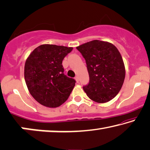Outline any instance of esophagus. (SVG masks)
I'll use <instances>...</instances> for the list:
<instances>
[{
    "mask_svg": "<svg viewBox=\"0 0 150 150\" xmlns=\"http://www.w3.org/2000/svg\"><path fill=\"white\" fill-rule=\"evenodd\" d=\"M75 80H76V82H79V76H76V77H75Z\"/></svg>",
    "mask_w": 150,
    "mask_h": 150,
    "instance_id": "esophagus-1",
    "label": "esophagus"
}]
</instances>
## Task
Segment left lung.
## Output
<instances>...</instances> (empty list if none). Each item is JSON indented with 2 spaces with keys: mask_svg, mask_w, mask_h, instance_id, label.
<instances>
[{
  "mask_svg": "<svg viewBox=\"0 0 150 150\" xmlns=\"http://www.w3.org/2000/svg\"><path fill=\"white\" fill-rule=\"evenodd\" d=\"M86 61L89 82L83 89L91 100L106 103L120 91L125 68L118 49L108 42L94 40L77 47Z\"/></svg>",
  "mask_w": 150,
  "mask_h": 150,
  "instance_id": "8db88e82",
  "label": "left lung"
}]
</instances>
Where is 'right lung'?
I'll return each instance as SVG.
<instances>
[{
  "label": "right lung",
  "mask_w": 150,
  "mask_h": 150,
  "mask_svg": "<svg viewBox=\"0 0 150 150\" xmlns=\"http://www.w3.org/2000/svg\"><path fill=\"white\" fill-rule=\"evenodd\" d=\"M72 47L42 45L28 57L24 77L30 94L41 105L57 108L68 99L76 80L64 74L62 61Z\"/></svg>",
  "instance_id": "add662e5"
}]
</instances>
